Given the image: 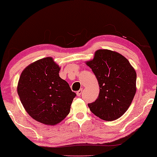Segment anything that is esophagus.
Returning a JSON list of instances; mask_svg holds the SVG:
<instances>
[{
    "mask_svg": "<svg viewBox=\"0 0 157 157\" xmlns=\"http://www.w3.org/2000/svg\"><path fill=\"white\" fill-rule=\"evenodd\" d=\"M82 92H83V90H82V89L79 90L78 91H77V92H76V94H77V96H78V97H80V96L81 95Z\"/></svg>",
    "mask_w": 157,
    "mask_h": 157,
    "instance_id": "1",
    "label": "esophagus"
}]
</instances>
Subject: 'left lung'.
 <instances>
[{
    "label": "left lung",
    "mask_w": 157,
    "mask_h": 157,
    "mask_svg": "<svg viewBox=\"0 0 157 157\" xmlns=\"http://www.w3.org/2000/svg\"><path fill=\"white\" fill-rule=\"evenodd\" d=\"M86 64L98 81L99 94L88 104L92 113L106 121L117 120L127 111L136 92V72L120 53L99 49Z\"/></svg>",
    "instance_id": "8db88e82"
}]
</instances>
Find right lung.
Returning a JSON list of instances; mask_svg holds the SVG:
<instances>
[{
    "mask_svg": "<svg viewBox=\"0 0 157 157\" xmlns=\"http://www.w3.org/2000/svg\"><path fill=\"white\" fill-rule=\"evenodd\" d=\"M60 67L51 57L34 62L21 74L17 92L25 110L36 121L56 125L69 113L75 92L59 76Z\"/></svg>",
    "mask_w": 157,
    "mask_h": 157,
    "instance_id": "add662e5",
    "label": "right lung"
}]
</instances>
